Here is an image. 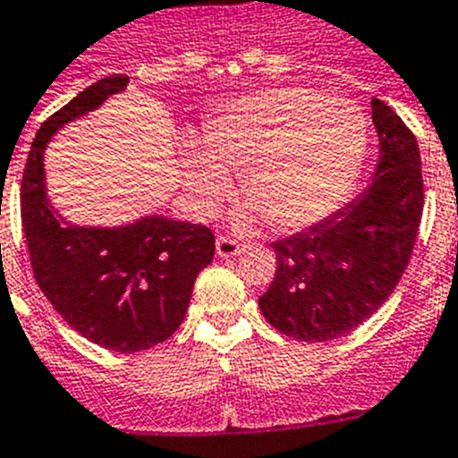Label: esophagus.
Listing matches in <instances>:
<instances>
[{
	"label": "esophagus",
	"mask_w": 458,
	"mask_h": 458,
	"mask_svg": "<svg viewBox=\"0 0 458 458\" xmlns=\"http://www.w3.org/2000/svg\"><path fill=\"white\" fill-rule=\"evenodd\" d=\"M216 253L221 258H233L240 253V242L228 237V234H218L216 237Z\"/></svg>",
	"instance_id": "34e87169"
}]
</instances>
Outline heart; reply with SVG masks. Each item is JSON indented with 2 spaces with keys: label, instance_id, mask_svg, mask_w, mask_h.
Here are the masks:
<instances>
[{
  "label": "heart",
  "instance_id": "1",
  "mask_svg": "<svg viewBox=\"0 0 458 458\" xmlns=\"http://www.w3.org/2000/svg\"><path fill=\"white\" fill-rule=\"evenodd\" d=\"M207 151L191 154L189 184L212 209L240 173L244 196L278 230L332 216L350 196L367 154L357 106L309 87H276L230 103L205 126Z\"/></svg>",
  "mask_w": 458,
  "mask_h": 458
}]
</instances>
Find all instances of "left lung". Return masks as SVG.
<instances>
[{
    "mask_svg": "<svg viewBox=\"0 0 458 458\" xmlns=\"http://www.w3.org/2000/svg\"><path fill=\"white\" fill-rule=\"evenodd\" d=\"M371 110L380 157L367 189L334 216L272 242L276 274L258 304L293 339L332 341L364 325L411 262L424 209L420 147L387 103L373 98Z\"/></svg>",
    "mask_w": 458,
    "mask_h": 458,
    "instance_id": "1",
    "label": "left lung"
}]
</instances>
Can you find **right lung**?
<instances>
[{"mask_svg": "<svg viewBox=\"0 0 458 458\" xmlns=\"http://www.w3.org/2000/svg\"><path fill=\"white\" fill-rule=\"evenodd\" d=\"M129 82L108 75L43 122L20 186V216L38 288L91 344L138 352L177 332L200 269L214 258L207 225L147 216L124 228H75L50 209L43 149L55 131L91 113Z\"/></svg>", "mask_w": 458, "mask_h": 458, "instance_id": "add662e5", "label": "right lung"}]
</instances>
